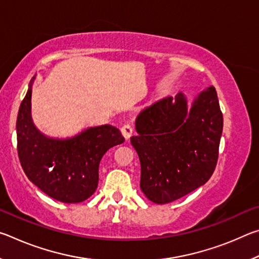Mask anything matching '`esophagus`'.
<instances>
[{
  "instance_id": "1",
  "label": "esophagus",
  "mask_w": 259,
  "mask_h": 259,
  "mask_svg": "<svg viewBox=\"0 0 259 259\" xmlns=\"http://www.w3.org/2000/svg\"><path fill=\"white\" fill-rule=\"evenodd\" d=\"M121 131H122V135L124 136V138L129 139L131 137V135H133V133H134V128L130 123H125L121 128Z\"/></svg>"
}]
</instances>
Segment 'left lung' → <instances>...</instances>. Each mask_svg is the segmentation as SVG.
Masks as SVG:
<instances>
[{
    "instance_id": "left-lung-1",
    "label": "left lung",
    "mask_w": 259,
    "mask_h": 259,
    "mask_svg": "<svg viewBox=\"0 0 259 259\" xmlns=\"http://www.w3.org/2000/svg\"><path fill=\"white\" fill-rule=\"evenodd\" d=\"M130 138L140 161V188L164 204L181 199L211 177L218 160L223 113L216 89L207 88L187 112L183 94L140 112Z\"/></svg>"
}]
</instances>
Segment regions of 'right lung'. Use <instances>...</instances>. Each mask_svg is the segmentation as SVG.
<instances>
[{"mask_svg":"<svg viewBox=\"0 0 259 259\" xmlns=\"http://www.w3.org/2000/svg\"><path fill=\"white\" fill-rule=\"evenodd\" d=\"M33 80L17 117V151L21 168L50 198L64 203L82 202L97 190L102 157L109 148L123 143L124 137L115 126L104 124L69 139L47 138L30 117Z\"/></svg>","mask_w":259,"mask_h":259,"instance_id":"right-lung-1","label":"right lung"}]
</instances>
